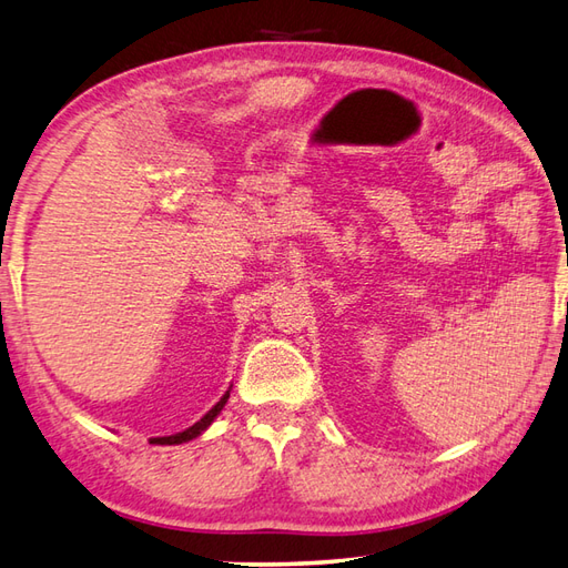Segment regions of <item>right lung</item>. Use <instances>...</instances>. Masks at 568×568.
Instances as JSON below:
<instances>
[{
  "label": "right lung",
  "instance_id": "obj_1",
  "mask_svg": "<svg viewBox=\"0 0 568 568\" xmlns=\"http://www.w3.org/2000/svg\"><path fill=\"white\" fill-rule=\"evenodd\" d=\"M227 399H230V389L222 394V399L210 408V412L197 420V424H193L191 428H186V430H181V433H174V435H164V438H152V443H156V445H181V443H189V440H193V438H197V435H201L210 424H213V420L217 418V414L222 412L224 408V404H227Z\"/></svg>",
  "mask_w": 568,
  "mask_h": 568
}]
</instances>
